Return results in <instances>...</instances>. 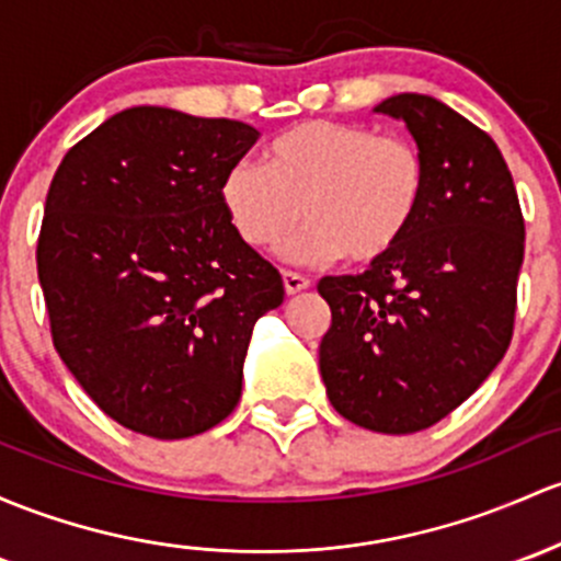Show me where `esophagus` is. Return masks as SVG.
<instances>
[{
	"instance_id": "34e87169",
	"label": "esophagus",
	"mask_w": 561,
	"mask_h": 561,
	"mask_svg": "<svg viewBox=\"0 0 561 561\" xmlns=\"http://www.w3.org/2000/svg\"><path fill=\"white\" fill-rule=\"evenodd\" d=\"M283 286H286V294H299L310 286V278H305L302 273H291V270H283Z\"/></svg>"
}]
</instances>
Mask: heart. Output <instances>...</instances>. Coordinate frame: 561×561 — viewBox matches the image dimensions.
I'll use <instances>...</instances> for the list:
<instances>
[{"instance_id": "b5f03b06", "label": "heart", "mask_w": 561, "mask_h": 561, "mask_svg": "<svg viewBox=\"0 0 561 561\" xmlns=\"http://www.w3.org/2000/svg\"><path fill=\"white\" fill-rule=\"evenodd\" d=\"M427 192V162L414 141L334 119H305L270 141L264 162L243 158L221 179V206L254 249L288 245L291 259L371 264L412 232Z\"/></svg>"}]
</instances>
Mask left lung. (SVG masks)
Instances as JSON below:
<instances>
[{
    "label": "left lung",
    "mask_w": 561,
    "mask_h": 561,
    "mask_svg": "<svg viewBox=\"0 0 561 561\" xmlns=\"http://www.w3.org/2000/svg\"><path fill=\"white\" fill-rule=\"evenodd\" d=\"M375 112L403 119L427 162L412 232L360 275H327L321 377L331 407L377 433L436 425L490 377L511 345L524 219L497 144L420 93Z\"/></svg>",
    "instance_id": "1"
}]
</instances>
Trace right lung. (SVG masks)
<instances>
[{"label":"right lung","instance_id":"right-lung-1","mask_svg":"<svg viewBox=\"0 0 561 561\" xmlns=\"http://www.w3.org/2000/svg\"><path fill=\"white\" fill-rule=\"evenodd\" d=\"M259 130L134 106L66 152L37 273L53 345L119 425L186 438L238 407L254 323L280 273L227 219L221 179Z\"/></svg>","mask_w":561,"mask_h":561}]
</instances>
